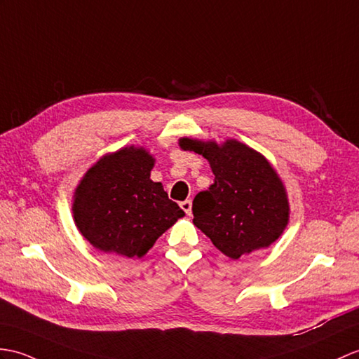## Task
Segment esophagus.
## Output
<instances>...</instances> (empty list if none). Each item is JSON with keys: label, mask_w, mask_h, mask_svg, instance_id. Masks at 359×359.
I'll return each instance as SVG.
<instances>
[{"label": "esophagus", "mask_w": 359, "mask_h": 359, "mask_svg": "<svg viewBox=\"0 0 359 359\" xmlns=\"http://www.w3.org/2000/svg\"><path fill=\"white\" fill-rule=\"evenodd\" d=\"M180 208L187 212V215H191V208H193V203H191V200H185V202L180 203Z\"/></svg>", "instance_id": "1"}]
</instances>
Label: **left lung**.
<instances>
[{
  "mask_svg": "<svg viewBox=\"0 0 359 359\" xmlns=\"http://www.w3.org/2000/svg\"><path fill=\"white\" fill-rule=\"evenodd\" d=\"M208 159L214 183L194 197V224L212 245L231 258L268 248L289 220L286 191L277 172L262 154L237 140L196 142L183 139Z\"/></svg>",
  "mask_w": 359,
  "mask_h": 359,
  "instance_id": "left-lung-1",
  "label": "left lung"
}]
</instances>
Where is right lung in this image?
Wrapping results in <instances>:
<instances>
[{
  "mask_svg": "<svg viewBox=\"0 0 359 359\" xmlns=\"http://www.w3.org/2000/svg\"><path fill=\"white\" fill-rule=\"evenodd\" d=\"M154 159L144 148H123L87 171L74 193L73 217L102 252L142 257L183 217L161 182L149 179Z\"/></svg>",
  "mask_w": 359,
  "mask_h": 359,
  "instance_id": "right-lung-1",
  "label": "right lung"
}]
</instances>
